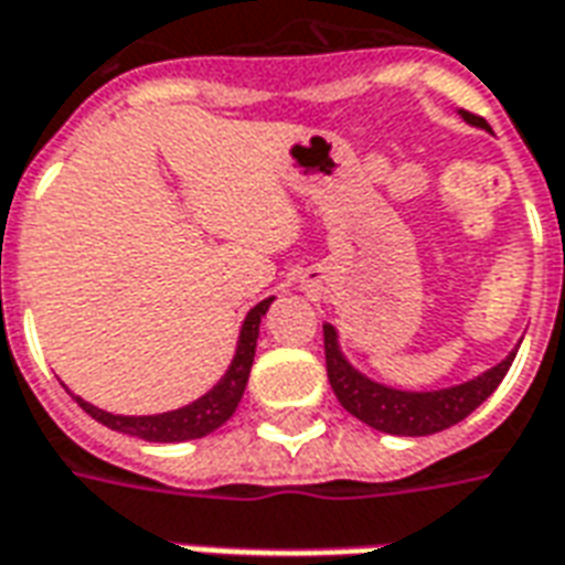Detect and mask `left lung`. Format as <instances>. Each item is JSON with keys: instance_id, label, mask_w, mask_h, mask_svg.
<instances>
[{"instance_id": "left-lung-1", "label": "left lung", "mask_w": 565, "mask_h": 565, "mask_svg": "<svg viewBox=\"0 0 565 565\" xmlns=\"http://www.w3.org/2000/svg\"><path fill=\"white\" fill-rule=\"evenodd\" d=\"M462 121L471 127H487L483 118L471 115V111H459ZM326 334V367L328 383L338 395V402L353 414L355 419L367 423L371 429L386 431V435H407V438H419V435H435L456 426L459 419H466L478 404H483L493 390L502 383L508 367L514 362V353H508L499 365L483 371L481 377L456 383L447 390H429V392H411L395 390L386 383H377L359 367L350 365V359L343 355L338 340V328L322 326Z\"/></svg>"}]
</instances>
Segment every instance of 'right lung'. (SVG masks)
Instances as JSON below:
<instances>
[{
  "label": "right lung",
  "instance_id": "obj_1",
  "mask_svg": "<svg viewBox=\"0 0 565 565\" xmlns=\"http://www.w3.org/2000/svg\"><path fill=\"white\" fill-rule=\"evenodd\" d=\"M270 303H274V298L255 303L249 313H246L243 328H239L237 353L231 359L225 377L218 380L210 392H203L198 402L185 404V407H175V411H167V414H151V417H124V414H109L103 407H94V404L84 402L78 395H72V398L78 402L84 414H90L97 423H103V426H109L115 431H124V435L142 438V441L175 444L203 438V435H210V431L225 426L227 419L234 417L239 398L246 392V383H249L262 316L270 310Z\"/></svg>",
  "mask_w": 565,
  "mask_h": 565
}]
</instances>
